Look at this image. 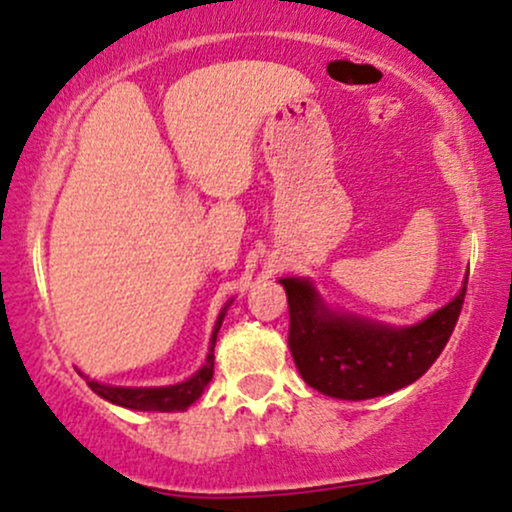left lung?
Returning a JSON list of instances; mask_svg holds the SVG:
<instances>
[{"mask_svg": "<svg viewBox=\"0 0 512 512\" xmlns=\"http://www.w3.org/2000/svg\"><path fill=\"white\" fill-rule=\"evenodd\" d=\"M288 295V346L307 386L329 398L368 400L415 383L452 337L466 288L425 322L383 327L329 312L307 280H280Z\"/></svg>", "mask_w": 512, "mask_h": 512, "instance_id": "obj_1", "label": "left lung"}]
</instances>
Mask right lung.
Masks as SVG:
<instances>
[{
    "label": "right lung",
    "mask_w": 512,
    "mask_h": 512,
    "mask_svg": "<svg viewBox=\"0 0 512 512\" xmlns=\"http://www.w3.org/2000/svg\"><path fill=\"white\" fill-rule=\"evenodd\" d=\"M224 312L217 317V324H214V332L210 339V354H207L205 366L190 378V381L178 383V386H166V388H112L102 386V383L90 381V388L95 390L97 395L114 405H122V408L131 410H151V412H173V410H185L195 403L202 395V390L207 388V383L212 381L214 373V344H217V332L222 327Z\"/></svg>",
    "instance_id": "1"
}]
</instances>
